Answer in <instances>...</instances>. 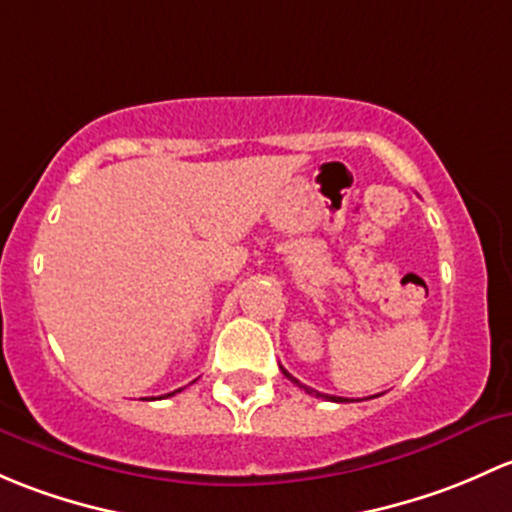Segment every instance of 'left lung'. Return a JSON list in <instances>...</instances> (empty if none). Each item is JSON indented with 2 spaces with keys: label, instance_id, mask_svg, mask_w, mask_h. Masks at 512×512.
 Instances as JSON below:
<instances>
[{
  "label": "left lung",
  "instance_id": "left-lung-1",
  "mask_svg": "<svg viewBox=\"0 0 512 512\" xmlns=\"http://www.w3.org/2000/svg\"><path fill=\"white\" fill-rule=\"evenodd\" d=\"M281 372H283V374H286V377H288V379H291V382H293V384H298V387H300V389H305V392H308V394H315V397H323V399H328V402H350V399H342V397H330V394H320V392H315V389L305 387V384H300V382H298V379H295V377H293V374H288L286 370H283V367H281Z\"/></svg>",
  "mask_w": 512,
  "mask_h": 512
}]
</instances>
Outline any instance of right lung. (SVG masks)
<instances>
[{"label": "right lung", "mask_w": 512, "mask_h": 512, "mask_svg": "<svg viewBox=\"0 0 512 512\" xmlns=\"http://www.w3.org/2000/svg\"><path fill=\"white\" fill-rule=\"evenodd\" d=\"M177 392H179V389H177ZM172 394H175V392H172Z\"/></svg>", "instance_id": "right-lung-1"}]
</instances>
